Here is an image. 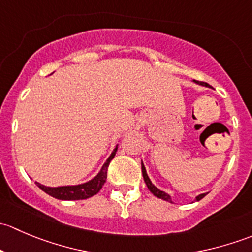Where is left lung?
Masks as SVG:
<instances>
[{
  "label": "left lung",
  "mask_w": 252,
  "mask_h": 252,
  "mask_svg": "<svg viewBox=\"0 0 252 252\" xmlns=\"http://www.w3.org/2000/svg\"><path fill=\"white\" fill-rule=\"evenodd\" d=\"M195 83L200 84V85L208 86V84L204 83V81H196V80H195ZM141 171H142V177H144V180H145V183H146V185H147V188H149L150 191H151L152 194L155 195V196L158 197V199L164 200V201L172 202L171 196H169V195L167 194V192L162 191V190H159L158 188H156V187H155L154 184H152L151 180H150V178H149V175H147V173H146V169H145L144 163H141ZM206 194H207V192H206ZM206 194H201V195H199V196H196V201H199V200H201L202 197H205V196H206Z\"/></svg>",
  "instance_id": "1"
}]
</instances>
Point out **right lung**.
I'll return each instance as SVG.
<instances>
[{
	"mask_svg": "<svg viewBox=\"0 0 252 252\" xmlns=\"http://www.w3.org/2000/svg\"><path fill=\"white\" fill-rule=\"evenodd\" d=\"M117 149H118V145H116L113 152L111 154V156L108 157L107 161L105 162V164L102 166L101 171L98 172V174L95 178H93L89 182L84 183V184L79 185H68V187H57V188H51V187H45V185L36 183L37 187L45 191L50 196L55 197L58 200H84L89 199V197L94 196V195L97 194L101 189H102V185L106 183L107 179V168L110 166V162L112 158L116 155Z\"/></svg>",
	"mask_w": 252,
	"mask_h": 252,
	"instance_id": "right-lung-1",
	"label": "right lung"
}]
</instances>
